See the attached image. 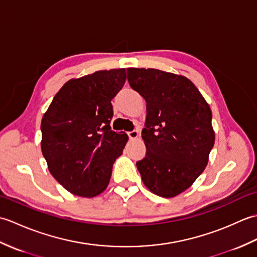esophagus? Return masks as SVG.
<instances>
[{
	"instance_id": "1",
	"label": "esophagus",
	"mask_w": 257,
	"mask_h": 257,
	"mask_svg": "<svg viewBox=\"0 0 257 257\" xmlns=\"http://www.w3.org/2000/svg\"><path fill=\"white\" fill-rule=\"evenodd\" d=\"M128 136H129L130 139L135 140V139H137L139 137V133L137 132V130H134V132H129Z\"/></svg>"
}]
</instances>
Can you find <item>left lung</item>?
<instances>
[{"label":"left lung","instance_id":"8db88e82","mask_svg":"<svg viewBox=\"0 0 257 257\" xmlns=\"http://www.w3.org/2000/svg\"><path fill=\"white\" fill-rule=\"evenodd\" d=\"M132 88L145 98L141 133L147 152L138 161L149 191L174 198L193 184L209 162L214 146L209 103L189 78L155 68H127Z\"/></svg>","mask_w":257,"mask_h":257}]
</instances>
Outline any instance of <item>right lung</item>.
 Masks as SVG:
<instances>
[{"label":"right lung","mask_w":257,"mask_h":257,"mask_svg":"<svg viewBox=\"0 0 257 257\" xmlns=\"http://www.w3.org/2000/svg\"><path fill=\"white\" fill-rule=\"evenodd\" d=\"M125 81L124 68L69 79L42 118V154L52 176L68 192L102 193L128 136L111 130V99Z\"/></svg>","instance_id":"obj_1"}]
</instances>
